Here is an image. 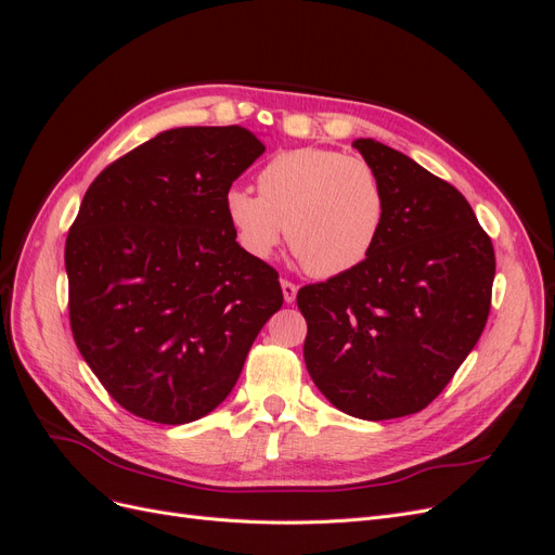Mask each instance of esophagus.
<instances>
[{
	"label": "esophagus",
	"mask_w": 555,
	"mask_h": 555,
	"mask_svg": "<svg viewBox=\"0 0 555 555\" xmlns=\"http://www.w3.org/2000/svg\"><path fill=\"white\" fill-rule=\"evenodd\" d=\"M280 287H282V296H284V300H287V304H294L296 300V292H298V287L294 282H289V280H282L280 282Z\"/></svg>",
	"instance_id": "esophagus-1"
}]
</instances>
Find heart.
<instances>
[{
	"label": "heart",
	"mask_w": 555,
	"mask_h": 555,
	"mask_svg": "<svg viewBox=\"0 0 555 555\" xmlns=\"http://www.w3.org/2000/svg\"><path fill=\"white\" fill-rule=\"evenodd\" d=\"M224 208L249 257H273L289 236L308 271L331 278L361 266L373 251L384 224V190L361 157L296 147L263 166L259 194L231 188Z\"/></svg>",
	"instance_id": "obj_1"
}]
</instances>
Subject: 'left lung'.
Wrapping results in <instances>:
<instances>
[{
	"mask_svg": "<svg viewBox=\"0 0 555 555\" xmlns=\"http://www.w3.org/2000/svg\"><path fill=\"white\" fill-rule=\"evenodd\" d=\"M354 145L384 190L367 259L308 284L304 357L331 405L365 422L408 416L440 396L491 310L495 251L465 196L373 139Z\"/></svg>",
	"mask_w": 555,
	"mask_h": 555,
	"instance_id": "1",
	"label": "left lung"
}]
</instances>
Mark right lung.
Instances as JSON below:
<instances>
[{"label":"right lung","instance_id":"add662e5","mask_svg":"<svg viewBox=\"0 0 555 555\" xmlns=\"http://www.w3.org/2000/svg\"><path fill=\"white\" fill-rule=\"evenodd\" d=\"M243 127H178L94 178L64 247L78 351L115 402L180 426L236 386L282 308L278 271L249 257L224 196L263 155Z\"/></svg>","mask_w":555,"mask_h":555}]
</instances>
